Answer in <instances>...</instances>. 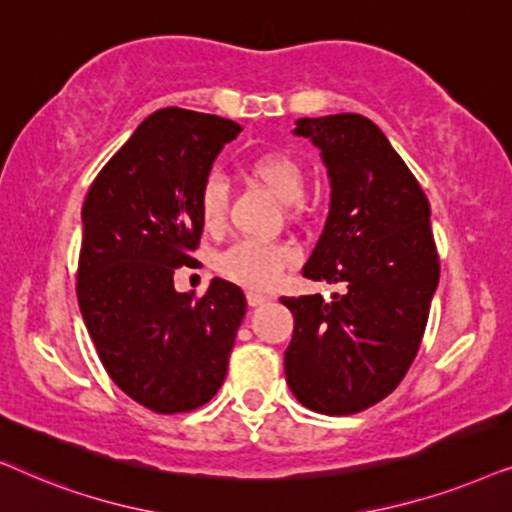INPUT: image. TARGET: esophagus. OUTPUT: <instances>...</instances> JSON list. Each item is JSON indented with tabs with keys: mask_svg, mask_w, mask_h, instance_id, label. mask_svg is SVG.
Returning a JSON list of instances; mask_svg holds the SVG:
<instances>
[{
	"mask_svg": "<svg viewBox=\"0 0 512 512\" xmlns=\"http://www.w3.org/2000/svg\"><path fill=\"white\" fill-rule=\"evenodd\" d=\"M268 300H270V296H265V293H256V291H249V293H247V303H249L251 307H258V305L268 303Z\"/></svg>",
	"mask_w": 512,
	"mask_h": 512,
	"instance_id": "obj_1",
	"label": "esophagus"
}]
</instances>
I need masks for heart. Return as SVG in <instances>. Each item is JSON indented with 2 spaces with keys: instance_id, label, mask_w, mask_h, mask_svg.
Returning a JSON list of instances; mask_svg holds the SVG:
<instances>
[{
  "instance_id": "b5f03b06",
  "label": "heart",
  "mask_w": 512,
  "mask_h": 512,
  "mask_svg": "<svg viewBox=\"0 0 512 512\" xmlns=\"http://www.w3.org/2000/svg\"><path fill=\"white\" fill-rule=\"evenodd\" d=\"M251 177L261 181L284 205H296L305 193V170L296 158L284 151H265L251 158ZM200 219L209 233L223 228L228 212V188L221 177H209L200 188ZM298 251L282 242L242 240L219 258V270L247 289H272L289 265L296 263Z\"/></svg>"
}]
</instances>
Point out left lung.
<instances>
[{
	"mask_svg": "<svg viewBox=\"0 0 512 512\" xmlns=\"http://www.w3.org/2000/svg\"><path fill=\"white\" fill-rule=\"evenodd\" d=\"M293 135L321 151L331 184L303 277L345 293L279 298L293 314L286 382L305 408L354 415L389 396L417 356L440 279L431 207L370 118H298Z\"/></svg>",
	"mask_w": 512,
	"mask_h": 512,
	"instance_id": "8db88e82",
	"label": "left lung"
}]
</instances>
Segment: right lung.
<instances>
[{"mask_svg": "<svg viewBox=\"0 0 512 512\" xmlns=\"http://www.w3.org/2000/svg\"><path fill=\"white\" fill-rule=\"evenodd\" d=\"M242 128L228 118L153 111L102 167L81 209L76 296L102 366L153 412L205 405L226 380L247 298L214 277L200 300L174 289L202 235L200 188Z\"/></svg>", "mask_w": 512, "mask_h": 512, "instance_id": "right-lung-1", "label": "right lung"}]
</instances>
